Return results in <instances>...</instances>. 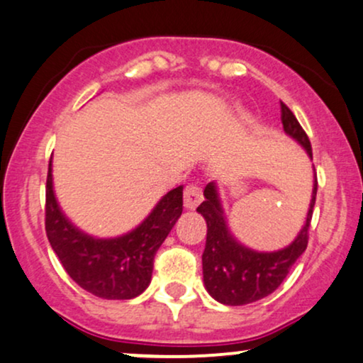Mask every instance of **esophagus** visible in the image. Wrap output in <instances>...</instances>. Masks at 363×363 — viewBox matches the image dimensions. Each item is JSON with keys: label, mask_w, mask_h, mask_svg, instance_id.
<instances>
[{"label": "esophagus", "mask_w": 363, "mask_h": 363, "mask_svg": "<svg viewBox=\"0 0 363 363\" xmlns=\"http://www.w3.org/2000/svg\"><path fill=\"white\" fill-rule=\"evenodd\" d=\"M203 201V187L199 184H189L184 189V206L187 209H196Z\"/></svg>", "instance_id": "esophagus-1"}]
</instances>
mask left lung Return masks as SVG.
Listing matches in <instances>:
<instances>
[{
  "mask_svg": "<svg viewBox=\"0 0 363 363\" xmlns=\"http://www.w3.org/2000/svg\"><path fill=\"white\" fill-rule=\"evenodd\" d=\"M279 105H281L284 132L300 142L310 157H313L310 139L303 127L286 107V104L279 102ZM316 189H318V181L315 179L313 197H311L306 223L296 240L277 253H256L241 246L229 235L216 187L213 182L206 186V201L197 208V213L203 216L208 224L203 253V274L206 288L214 300L224 305L240 306L258 301L277 290L290 273L291 266L308 246V229L313 216Z\"/></svg>",
  "mask_w": 363,
  "mask_h": 363,
  "instance_id": "left-lung-1",
  "label": "left lung"
}]
</instances>
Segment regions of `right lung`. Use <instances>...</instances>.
I'll return each mask as SVG.
<instances>
[{
    "mask_svg": "<svg viewBox=\"0 0 363 363\" xmlns=\"http://www.w3.org/2000/svg\"><path fill=\"white\" fill-rule=\"evenodd\" d=\"M182 214V186L160 199L139 228L116 240L80 233L60 211L48 164L45 231L60 263L79 286L105 300H130L149 286L154 258Z\"/></svg>",
    "mask_w": 363,
    "mask_h": 363,
    "instance_id": "1",
    "label": "right lung"
}]
</instances>
